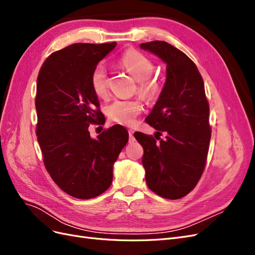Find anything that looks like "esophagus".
<instances>
[{"label": "esophagus", "instance_id": "34e87169", "mask_svg": "<svg viewBox=\"0 0 255 255\" xmlns=\"http://www.w3.org/2000/svg\"><path fill=\"white\" fill-rule=\"evenodd\" d=\"M128 136H129V142H132V141L135 140L134 130H133V129H128Z\"/></svg>", "mask_w": 255, "mask_h": 255}]
</instances>
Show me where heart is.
I'll return each mask as SVG.
<instances>
[{
	"instance_id": "heart-1",
	"label": "heart",
	"mask_w": 255,
	"mask_h": 255,
	"mask_svg": "<svg viewBox=\"0 0 255 255\" xmlns=\"http://www.w3.org/2000/svg\"><path fill=\"white\" fill-rule=\"evenodd\" d=\"M119 61L120 65L139 82L138 91L142 96L153 98L159 94L161 84L151 76L155 66L150 57L137 50L128 49L122 54ZM90 86L99 98H104L107 95V74L103 64H98L92 70ZM141 111L142 103L139 100L117 99L106 107V115L111 121L117 125L129 127L134 125L136 117Z\"/></svg>"
}]
</instances>
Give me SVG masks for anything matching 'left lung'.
Masks as SVG:
<instances>
[{
  "mask_svg": "<svg viewBox=\"0 0 255 255\" xmlns=\"http://www.w3.org/2000/svg\"><path fill=\"white\" fill-rule=\"evenodd\" d=\"M140 48L167 65L164 88L145 118L155 138L134 134L143 148L145 182L160 197L180 199L195 188L207 158L212 128L204 83L194 61L173 45L155 40Z\"/></svg>",
  "mask_w": 255,
  "mask_h": 255,
  "instance_id": "8db88e82",
  "label": "left lung"
}]
</instances>
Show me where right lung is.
Wrapping results in <instances>:
<instances>
[{
  "instance_id": "1",
  "label": "right lung",
  "mask_w": 255,
  "mask_h": 255,
  "mask_svg": "<svg viewBox=\"0 0 255 255\" xmlns=\"http://www.w3.org/2000/svg\"><path fill=\"white\" fill-rule=\"evenodd\" d=\"M116 44L68 45L45 59L37 78L36 135L45 169L61 190L78 199L98 197L111 186L114 164L128 140L120 125L97 139L88 130L104 119L90 74Z\"/></svg>"
}]
</instances>
